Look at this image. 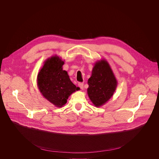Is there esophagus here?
I'll return each mask as SVG.
<instances>
[{
  "instance_id": "1",
  "label": "esophagus",
  "mask_w": 159,
  "mask_h": 159,
  "mask_svg": "<svg viewBox=\"0 0 159 159\" xmlns=\"http://www.w3.org/2000/svg\"><path fill=\"white\" fill-rule=\"evenodd\" d=\"M83 85H84V84H83V83H78V86H79V87L81 88V89H82V90H83V88H84Z\"/></svg>"
}]
</instances>
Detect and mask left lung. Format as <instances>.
<instances>
[{"label": "left lung", "mask_w": 159, "mask_h": 159, "mask_svg": "<svg viewBox=\"0 0 159 159\" xmlns=\"http://www.w3.org/2000/svg\"><path fill=\"white\" fill-rule=\"evenodd\" d=\"M88 84V94L95 107H100L105 105L112 97L117 86V81L105 59L95 63Z\"/></svg>", "instance_id": "left-lung-1"}]
</instances>
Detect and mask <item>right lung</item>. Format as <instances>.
<instances>
[{"instance_id": "add662e5", "label": "right lung", "mask_w": 159, "mask_h": 159, "mask_svg": "<svg viewBox=\"0 0 159 159\" xmlns=\"http://www.w3.org/2000/svg\"><path fill=\"white\" fill-rule=\"evenodd\" d=\"M64 61L57 56H52L44 62L37 75V86L42 95L55 107H63L68 97L78 91L70 80L67 71L62 66Z\"/></svg>"}]
</instances>
